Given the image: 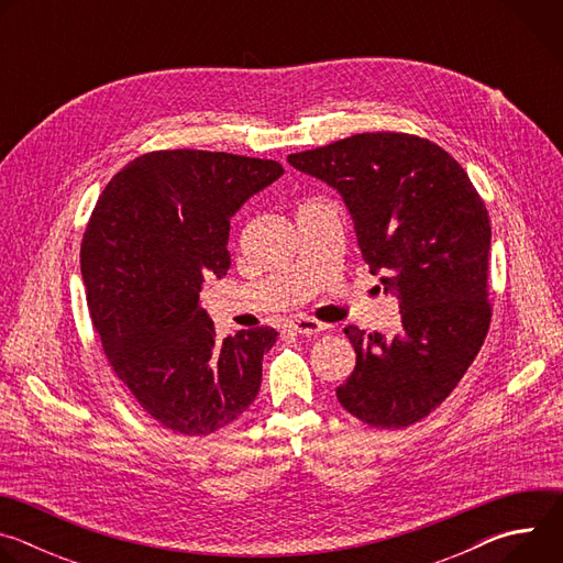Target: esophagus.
<instances>
[{
    "instance_id": "1",
    "label": "esophagus",
    "mask_w": 563,
    "mask_h": 563,
    "mask_svg": "<svg viewBox=\"0 0 563 563\" xmlns=\"http://www.w3.org/2000/svg\"><path fill=\"white\" fill-rule=\"evenodd\" d=\"M285 328H287L289 332L307 334V336L318 334V332H323V330H325V325H323V323H318L316 318H307V316H296V318H291Z\"/></svg>"
}]
</instances>
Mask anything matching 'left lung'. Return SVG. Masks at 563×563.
Returning <instances> with one entry per match:
<instances>
[{"label": "left lung", "instance_id": "left-lung-1", "mask_svg": "<svg viewBox=\"0 0 563 563\" xmlns=\"http://www.w3.org/2000/svg\"><path fill=\"white\" fill-rule=\"evenodd\" d=\"M287 159L341 191L363 261L398 296L394 332L345 328L356 367L339 404L369 428H408L450 396L490 330L486 202L445 148L412 133H356Z\"/></svg>", "mask_w": 563, "mask_h": 563}]
</instances>
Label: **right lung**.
<instances>
[{"mask_svg": "<svg viewBox=\"0 0 563 563\" xmlns=\"http://www.w3.org/2000/svg\"><path fill=\"white\" fill-rule=\"evenodd\" d=\"M280 176L276 159L151 151L111 178L89 218L79 263L93 328L113 374L174 434L227 428L261 389L278 332L220 341L200 289L231 265L229 218Z\"/></svg>", "mask_w": 563, "mask_h": 563, "instance_id": "obj_1", "label": "right lung"}]
</instances>
